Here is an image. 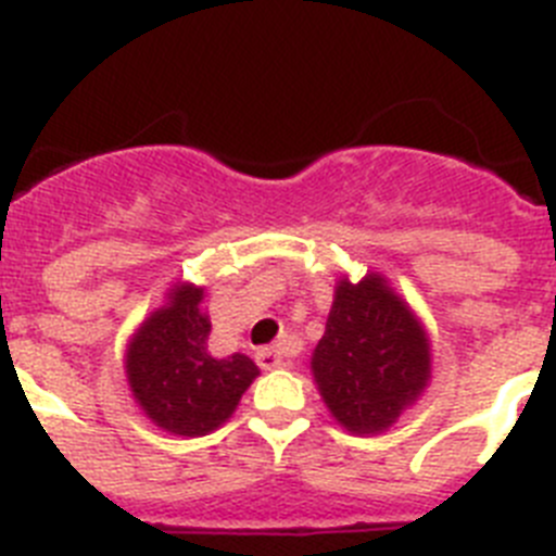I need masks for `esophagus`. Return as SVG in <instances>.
Masks as SVG:
<instances>
[{
    "instance_id": "34e87169",
    "label": "esophagus",
    "mask_w": 556,
    "mask_h": 556,
    "mask_svg": "<svg viewBox=\"0 0 556 556\" xmlns=\"http://www.w3.org/2000/svg\"><path fill=\"white\" fill-rule=\"evenodd\" d=\"M255 362H258V367H262V370H278V367L289 365V353H287V348H281V345L264 348V351H258Z\"/></svg>"
}]
</instances>
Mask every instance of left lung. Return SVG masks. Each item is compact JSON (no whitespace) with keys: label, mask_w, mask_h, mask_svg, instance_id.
<instances>
[{"label":"left lung","mask_w":556,"mask_h":556,"mask_svg":"<svg viewBox=\"0 0 556 556\" xmlns=\"http://www.w3.org/2000/svg\"><path fill=\"white\" fill-rule=\"evenodd\" d=\"M312 376L342 429L381 434L429 387V331L381 273L367 269L362 281L339 275Z\"/></svg>","instance_id":"left-lung-1"}]
</instances>
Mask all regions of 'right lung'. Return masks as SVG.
Wrapping results in <instances>:
<instances>
[{"instance_id":"obj_1","label":"right lung","mask_w":556,"mask_h":556,"mask_svg":"<svg viewBox=\"0 0 556 556\" xmlns=\"http://www.w3.org/2000/svg\"><path fill=\"white\" fill-rule=\"evenodd\" d=\"M205 287L178 281L150 312L125 351L132 401L152 426L175 437H203L228 424L258 367L244 353L208 351Z\"/></svg>"}]
</instances>
